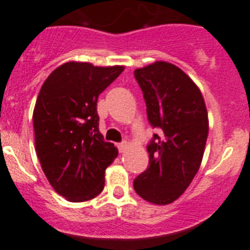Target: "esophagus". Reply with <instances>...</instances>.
<instances>
[{
    "label": "esophagus",
    "instance_id": "34e87169",
    "mask_svg": "<svg viewBox=\"0 0 250 250\" xmlns=\"http://www.w3.org/2000/svg\"><path fill=\"white\" fill-rule=\"evenodd\" d=\"M118 148H119V152H125V151L127 150V144L126 143H121V144H119L118 145Z\"/></svg>",
    "mask_w": 250,
    "mask_h": 250
}]
</instances>
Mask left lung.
<instances>
[{
    "instance_id": "8db88e82",
    "label": "left lung",
    "mask_w": 250,
    "mask_h": 250,
    "mask_svg": "<svg viewBox=\"0 0 250 250\" xmlns=\"http://www.w3.org/2000/svg\"><path fill=\"white\" fill-rule=\"evenodd\" d=\"M144 94L147 118L161 135L147 146V170L134 188L153 205H168L191 185L200 168L208 136V113L200 88L168 62H155L134 72Z\"/></svg>"
}]
</instances>
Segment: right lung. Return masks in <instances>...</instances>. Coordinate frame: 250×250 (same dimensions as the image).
I'll return each mask as SVG.
<instances>
[{"mask_svg":"<svg viewBox=\"0 0 250 250\" xmlns=\"http://www.w3.org/2000/svg\"><path fill=\"white\" fill-rule=\"evenodd\" d=\"M124 69L67 62L50 73L37 97V156L50 186L70 202L97 197L104 188L106 167L118 156V148L99 131L97 103Z\"/></svg>","mask_w":250,"mask_h":250,"instance_id":"obj_1","label":"right lung"}]
</instances>
